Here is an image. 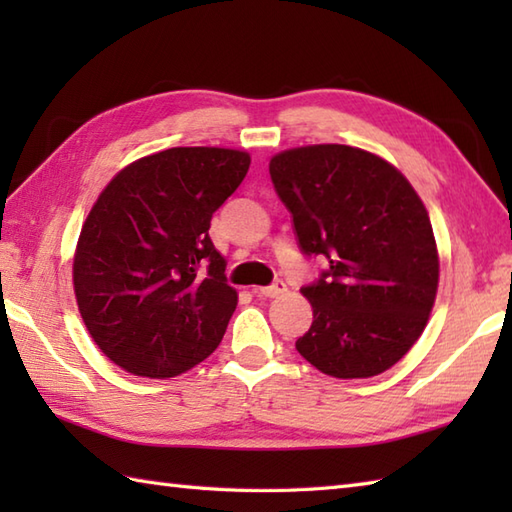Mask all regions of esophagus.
Segmentation results:
<instances>
[{
	"instance_id": "34e87169",
	"label": "esophagus",
	"mask_w": 512,
	"mask_h": 512,
	"mask_svg": "<svg viewBox=\"0 0 512 512\" xmlns=\"http://www.w3.org/2000/svg\"><path fill=\"white\" fill-rule=\"evenodd\" d=\"M284 292H286L284 281H275V284H270V286L255 288L257 297H279V295H284Z\"/></svg>"
}]
</instances>
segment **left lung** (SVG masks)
I'll list each match as a JSON object with an SVG mask.
<instances>
[{"label":"left lung","instance_id":"1","mask_svg":"<svg viewBox=\"0 0 512 512\" xmlns=\"http://www.w3.org/2000/svg\"><path fill=\"white\" fill-rule=\"evenodd\" d=\"M301 253L328 268L303 286L310 330L297 352L334 378H369L418 341L438 290V250L418 193L387 160L310 145L270 160Z\"/></svg>","mask_w":512,"mask_h":512}]
</instances>
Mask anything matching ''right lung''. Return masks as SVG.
<instances>
[{"mask_svg": "<svg viewBox=\"0 0 512 512\" xmlns=\"http://www.w3.org/2000/svg\"><path fill=\"white\" fill-rule=\"evenodd\" d=\"M248 167L246 151L173 147L116 173L92 206L74 255L76 303L125 372L171 378L220 345L237 292L209 228Z\"/></svg>", "mask_w": 512, "mask_h": 512, "instance_id": "obj_1", "label": "right lung"}]
</instances>
